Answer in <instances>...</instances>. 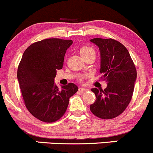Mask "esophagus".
<instances>
[{
    "instance_id": "esophagus-1",
    "label": "esophagus",
    "mask_w": 153,
    "mask_h": 153,
    "mask_svg": "<svg viewBox=\"0 0 153 153\" xmlns=\"http://www.w3.org/2000/svg\"><path fill=\"white\" fill-rule=\"evenodd\" d=\"M88 89L85 88H79V91L80 92H85V91H86Z\"/></svg>"
}]
</instances>
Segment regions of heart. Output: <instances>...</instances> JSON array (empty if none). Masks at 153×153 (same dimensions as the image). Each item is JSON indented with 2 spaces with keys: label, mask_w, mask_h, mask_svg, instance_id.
I'll return each mask as SVG.
<instances>
[{
  "label": "heart",
  "mask_w": 153,
  "mask_h": 153,
  "mask_svg": "<svg viewBox=\"0 0 153 153\" xmlns=\"http://www.w3.org/2000/svg\"><path fill=\"white\" fill-rule=\"evenodd\" d=\"M94 51L91 48H89V47H82V48L80 49V54L85 53L89 52V51Z\"/></svg>",
  "instance_id": "obj_1"
}]
</instances>
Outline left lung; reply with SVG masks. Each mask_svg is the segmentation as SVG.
Returning <instances> with one entry per match:
<instances>
[{
	"label": "left lung",
	"instance_id": "8db88e82",
	"mask_svg": "<svg viewBox=\"0 0 153 153\" xmlns=\"http://www.w3.org/2000/svg\"><path fill=\"white\" fill-rule=\"evenodd\" d=\"M90 42L99 48L100 73L107 82L104 90L91 89L96 100L90 110L100 118H114L126 109L131 100L137 78L135 66L128 50L117 41L97 38Z\"/></svg>",
	"mask_w": 153,
	"mask_h": 153
}]
</instances>
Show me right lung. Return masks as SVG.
I'll return each instance as SVG.
<instances>
[{"label":"right lung","instance_id":"obj_1","mask_svg":"<svg viewBox=\"0 0 153 153\" xmlns=\"http://www.w3.org/2000/svg\"><path fill=\"white\" fill-rule=\"evenodd\" d=\"M72 44V40L45 39L30 45L22 56L17 73L19 86L28 111L42 121L52 123L62 117L69 99L78 91L74 83L61 89L54 84Z\"/></svg>","mask_w":153,"mask_h":153}]
</instances>
